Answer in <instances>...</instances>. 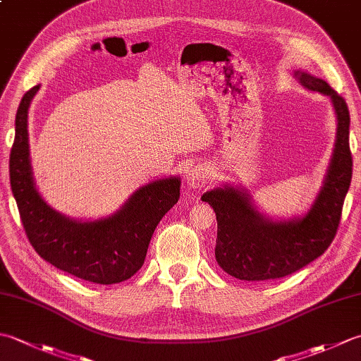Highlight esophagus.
<instances>
[{
  "instance_id": "34e87169",
  "label": "esophagus",
  "mask_w": 361,
  "mask_h": 361,
  "mask_svg": "<svg viewBox=\"0 0 361 361\" xmlns=\"http://www.w3.org/2000/svg\"><path fill=\"white\" fill-rule=\"evenodd\" d=\"M186 183L190 189H202L204 186H208V183H209L208 171L203 167L190 169L189 173L186 175Z\"/></svg>"
}]
</instances>
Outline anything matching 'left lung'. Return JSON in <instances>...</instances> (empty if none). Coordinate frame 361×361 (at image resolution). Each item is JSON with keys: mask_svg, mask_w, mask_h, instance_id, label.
I'll use <instances>...</instances> for the list:
<instances>
[{"mask_svg": "<svg viewBox=\"0 0 361 361\" xmlns=\"http://www.w3.org/2000/svg\"><path fill=\"white\" fill-rule=\"evenodd\" d=\"M295 74L305 88L331 96L338 119L331 167L307 216L288 221L267 220L250 203L248 195L234 188L214 189L202 197L216 211L217 262L240 281L286 278L323 255L335 239L350 186L348 104L327 82L305 73Z\"/></svg>", "mask_w": 361, "mask_h": 361, "instance_id": "8db88e82", "label": "left lung"}]
</instances>
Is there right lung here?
I'll use <instances>...</instances> for the list:
<instances>
[{
  "label": "right lung",
  "mask_w": 361,
  "mask_h": 361,
  "mask_svg": "<svg viewBox=\"0 0 361 361\" xmlns=\"http://www.w3.org/2000/svg\"><path fill=\"white\" fill-rule=\"evenodd\" d=\"M38 88L21 99L9 158L12 194L27 239L38 256L75 278L104 286L132 278L144 264L159 220L178 202L180 180L137 189L124 208L104 220L82 224L51 209L37 192L29 163L27 109Z\"/></svg>",
  "instance_id": "right-lung-1"
}]
</instances>
